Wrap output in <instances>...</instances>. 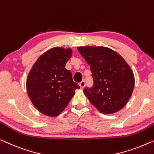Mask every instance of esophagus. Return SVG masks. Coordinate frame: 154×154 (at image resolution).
Segmentation results:
<instances>
[{"instance_id": "34e87169", "label": "esophagus", "mask_w": 154, "mask_h": 154, "mask_svg": "<svg viewBox=\"0 0 154 154\" xmlns=\"http://www.w3.org/2000/svg\"><path fill=\"white\" fill-rule=\"evenodd\" d=\"M79 86H80V88H81L82 89H83L84 87H85V85H86V82L85 81H82L81 82H80V83L79 84Z\"/></svg>"}]
</instances>
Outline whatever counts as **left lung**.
Listing matches in <instances>:
<instances>
[{
	"instance_id": "obj_1",
	"label": "left lung",
	"mask_w": 154,
	"mask_h": 154,
	"mask_svg": "<svg viewBox=\"0 0 154 154\" xmlns=\"http://www.w3.org/2000/svg\"><path fill=\"white\" fill-rule=\"evenodd\" d=\"M89 66L94 79L91 88L84 89L92 104L104 114L120 111L127 104L134 88V72L122 58L111 48L77 47Z\"/></svg>"
}]
</instances>
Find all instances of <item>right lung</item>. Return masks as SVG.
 I'll list each match as a JSON object with an SVG mask.
<instances>
[{"mask_svg": "<svg viewBox=\"0 0 154 154\" xmlns=\"http://www.w3.org/2000/svg\"><path fill=\"white\" fill-rule=\"evenodd\" d=\"M72 54L70 48H52L38 57L29 71L27 94L36 109L45 116H59L67 107L75 89L79 88L65 68Z\"/></svg>", "mask_w": 154, "mask_h": 154, "instance_id": "right-lung-1", "label": "right lung"}]
</instances>
